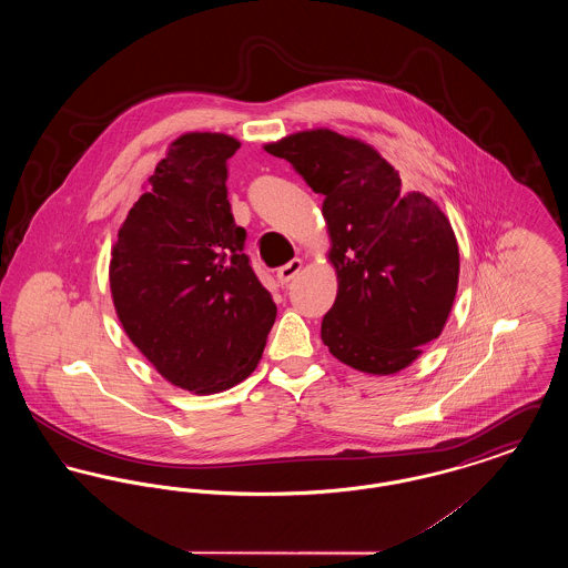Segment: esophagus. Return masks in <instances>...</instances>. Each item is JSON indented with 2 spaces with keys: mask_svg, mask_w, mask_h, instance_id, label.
Segmentation results:
<instances>
[{
  "mask_svg": "<svg viewBox=\"0 0 568 568\" xmlns=\"http://www.w3.org/2000/svg\"><path fill=\"white\" fill-rule=\"evenodd\" d=\"M300 271H302V260H300V257H294L292 262H287L285 266H281V268L276 271V278H278V283H281V285H287V283H290V281H292Z\"/></svg>",
  "mask_w": 568,
  "mask_h": 568,
  "instance_id": "esophagus-1",
  "label": "esophagus"
}]
</instances>
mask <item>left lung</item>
I'll return each mask as SVG.
<instances>
[{
    "label": "left lung",
    "mask_w": 568,
    "mask_h": 568,
    "mask_svg": "<svg viewBox=\"0 0 568 568\" xmlns=\"http://www.w3.org/2000/svg\"><path fill=\"white\" fill-rule=\"evenodd\" d=\"M324 195L338 294L322 341L343 364L394 375L440 336L458 292L459 251L449 219L371 144L308 130L264 146Z\"/></svg>",
    "instance_id": "8db88e82"
}]
</instances>
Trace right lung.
<instances>
[{
    "label": "right lung",
    "instance_id": "obj_1",
    "mask_svg": "<svg viewBox=\"0 0 568 568\" xmlns=\"http://www.w3.org/2000/svg\"><path fill=\"white\" fill-rule=\"evenodd\" d=\"M239 149L232 135L176 138L112 246L110 292L125 334L193 394L248 377L276 320L227 200V160Z\"/></svg>",
    "mask_w": 568,
    "mask_h": 568
}]
</instances>
